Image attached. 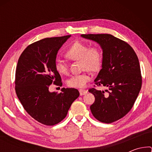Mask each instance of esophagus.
<instances>
[{
	"label": "esophagus",
	"mask_w": 152,
	"mask_h": 152,
	"mask_svg": "<svg viewBox=\"0 0 152 152\" xmlns=\"http://www.w3.org/2000/svg\"><path fill=\"white\" fill-rule=\"evenodd\" d=\"M79 92H80V94L82 96V95L86 94L87 93V91H86V90H84V89H80Z\"/></svg>",
	"instance_id": "34e87169"
}]
</instances>
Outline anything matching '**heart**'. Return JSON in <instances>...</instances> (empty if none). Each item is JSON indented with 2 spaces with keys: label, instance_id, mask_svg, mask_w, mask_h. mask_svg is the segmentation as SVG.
Segmentation results:
<instances>
[{
  "label": "heart",
  "instance_id": "b5f03b06",
  "mask_svg": "<svg viewBox=\"0 0 152 152\" xmlns=\"http://www.w3.org/2000/svg\"><path fill=\"white\" fill-rule=\"evenodd\" d=\"M66 56L73 61H80L81 70L84 72L70 77L67 80V85L72 88H82L92 79L90 72L100 70L103 60V53L99 45H89L82 42L73 43L66 51ZM55 69L59 74L65 75L68 73V67L64 60H56Z\"/></svg>",
  "mask_w": 152,
  "mask_h": 152
}]
</instances>
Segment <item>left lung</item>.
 I'll use <instances>...</instances> for the list:
<instances>
[{
	"label": "left lung",
	"mask_w": 152,
	"mask_h": 152,
	"mask_svg": "<svg viewBox=\"0 0 152 152\" xmlns=\"http://www.w3.org/2000/svg\"><path fill=\"white\" fill-rule=\"evenodd\" d=\"M95 41L103 52L102 69L88 90L95 101L90 109L99 121L111 123L121 119L132 109L142 84V76L135 51L125 41L110 34H82ZM104 86L99 91L96 87Z\"/></svg>",
	"instance_id": "1"
}]
</instances>
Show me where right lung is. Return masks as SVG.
<instances>
[{
  "label": "right lung",
  "instance_id": "add662e5",
  "mask_svg": "<svg viewBox=\"0 0 152 152\" xmlns=\"http://www.w3.org/2000/svg\"><path fill=\"white\" fill-rule=\"evenodd\" d=\"M70 35L48 37L27 46L18 60L15 72V92L28 114L38 122L52 126L66 117L71 104L79 96L75 88L50 92L51 84L62 86L55 69L59 49Z\"/></svg>",
  "mask_w": 152,
  "mask_h": 152
}]
</instances>
